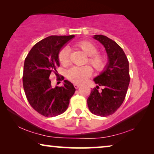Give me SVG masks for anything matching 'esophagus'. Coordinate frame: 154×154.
I'll return each mask as SVG.
<instances>
[{
  "label": "esophagus",
  "instance_id": "34e87169",
  "mask_svg": "<svg viewBox=\"0 0 154 154\" xmlns=\"http://www.w3.org/2000/svg\"><path fill=\"white\" fill-rule=\"evenodd\" d=\"M73 85H74V88L75 89H78V88H79L80 86H81V85H79V84H76V83H75Z\"/></svg>",
  "mask_w": 154,
  "mask_h": 154
}]
</instances>
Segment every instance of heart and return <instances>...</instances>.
Masks as SVG:
<instances>
[{"mask_svg": "<svg viewBox=\"0 0 154 154\" xmlns=\"http://www.w3.org/2000/svg\"><path fill=\"white\" fill-rule=\"evenodd\" d=\"M75 47L81 50L88 55L86 64H90L97 72H102L105 69L107 60L104 54L97 52V48L88 41H81L75 43ZM58 60L61 64L67 66L69 64V50L64 47L60 50L58 54ZM92 74V69L88 65L83 66H74L66 71V77L74 83H83Z\"/></svg>", "mask_w": 154, "mask_h": 154, "instance_id": "1", "label": "heart"}]
</instances>
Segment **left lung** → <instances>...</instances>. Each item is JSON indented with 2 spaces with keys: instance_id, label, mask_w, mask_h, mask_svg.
<instances>
[{
  "instance_id": "1",
  "label": "left lung",
  "mask_w": 154,
  "mask_h": 154,
  "mask_svg": "<svg viewBox=\"0 0 154 154\" xmlns=\"http://www.w3.org/2000/svg\"><path fill=\"white\" fill-rule=\"evenodd\" d=\"M94 38L104 46L109 62L105 70L94 79L98 85L91 90L88 106L91 113L106 117L114 113L121 106L130 83L129 62L123 49L114 41L103 35ZM100 86L104 88L99 92Z\"/></svg>"
}]
</instances>
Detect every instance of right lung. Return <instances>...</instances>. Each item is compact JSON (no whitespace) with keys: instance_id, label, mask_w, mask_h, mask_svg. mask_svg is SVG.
Instances as JSON below:
<instances>
[{"instance_id":"right-lung-1","label":"right lung","mask_w":154,"mask_h":154,"mask_svg":"<svg viewBox=\"0 0 154 154\" xmlns=\"http://www.w3.org/2000/svg\"><path fill=\"white\" fill-rule=\"evenodd\" d=\"M74 37L51 35L41 40L31 48L24 61L23 87L31 107L45 117L62 114L69 106L75 91L71 82L64 80V85L52 88L49 77L60 66L58 54L61 48ZM64 76L59 80H64Z\"/></svg>"}]
</instances>
